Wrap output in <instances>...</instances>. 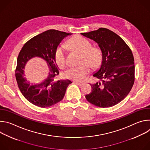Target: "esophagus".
<instances>
[{"instance_id":"1","label":"esophagus","mask_w":150,"mask_h":150,"mask_svg":"<svg viewBox=\"0 0 150 150\" xmlns=\"http://www.w3.org/2000/svg\"><path fill=\"white\" fill-rule=\"evenodd\" d=\"M74 83L79 85V86H82V85H83L84 84V82H81V81H74Z\"/></svg>"}]
</instances>
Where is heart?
<instances>
[{
  "instance_id": "1",
  "label": "heart",
  "mask_w": 150,
  "mask_h": 150,
  "mask_svg": "<svg viewBox=\"0 0 150 150\" xmlns=\"http://www.w3.org/2000/svg\"><path fill=\"white\" fill-rule=\"evenodd\" d=\"M67 48L81 53L80 65L70 67L65 72L66 77L75 80H81L91 71V65L96 67L101 61L102 54L101 51L92 47L90 41L79 35L74 36L69 38L65 44ZM56 63L59 68H64L67 64V55L65 50L62 46H58L54 52Z\"/></svg>"
}]
</instances>
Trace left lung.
Returning a JSON list of instances; mask_svg holds the SVG:
<instances>
[{
  "mask_svg": "<svg viewBox=\"0 0 150 150\" xmlns=\"http://www.w3.org/2000/svg\"><path fill=\"white\" fill-rule=\"evenodd\" d=\"M81 35L93 40L101 52V63L93 74L101 81L90 83L85 98L100 108H109L122 101L131 91L135 80L134 58L123 39L109 29L100 28Z\"/></svg>",
  "mask_w": 150,
  "mask_h": 150,
  "instance_id": "1",
  "label": "left lung"
}]
</instances>
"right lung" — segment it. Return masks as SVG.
<instances>
[{
	"mask_svg": "<svg viewBox=\"0 0 150 150\" xmlns=\"http://www.w3.org/2000/svg\"><path fill=\"white\" fill-rule=\"evenodd\" d=\"M72 34L50 30L28 40L20 51L15 71L18 86L24 97L31 103L40 108H47L60 101L65 94L69 79L56 81L59 69L54 59V52L62 40ZM34 57L45 60L49 67L47 78L40 83L33 84L25 78V67Z\"/></svg>",
	"mask_w": 150,
	"mask_h": 150,
	"instance_id": "1",
	"label": "right lung"
}]
</instances>
